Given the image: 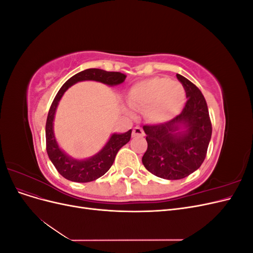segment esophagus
Returning <instances> with one entry per match:
<instances>
[{"label":"esophagus","mask_w":253,"mask_h":253,"mask_svg":"<svg viewBox=\"0 0 253 253\" xmlns=\"http://www.w3.org/2000/svg\"><path fill=\"white\" fill-rule=\"evenodd\" d=\"M144 135L143 133V129L139 126H135L134 129H133V133H132V136L133 137H142Z\"/></svg>","instance_id":"esophagus-1"}]
</instances>
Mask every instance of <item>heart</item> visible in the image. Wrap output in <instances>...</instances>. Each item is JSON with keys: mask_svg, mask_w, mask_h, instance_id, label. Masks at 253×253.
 I'll return each mask as SVG.
<instances>
[{"mask_svg": "<svg viewBox=\"0 0 253 253\" xmlns=\"http://www.w3.org/2000/svg\"><path fill=\"white\" fill-rule=\"evenodd\" d=\"M185 101L186 91L181 84L165 77L137 82L126 94L129 108L136 111L143 110L145 118L155 124L175 118Z\"/></svg>", "mask_w": 253, "mask_h": 253, "instance_id": "1", "label": "heart"}]
</instances>
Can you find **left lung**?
Masks as SVG:
<instances>
[{"instance_id": "left-lung-1", "label": "left lung", "mask_w": 253, "mask_h": 253, "mask_svg": "<svg viewBox=\"0 0 253 253\" xmlns=\"http://www.w3.org/2000/svg\"><path fill=\"white\" fill-rule=\"evenodd\" d=\"M176 77L188 100L179 115L170 121L143 126L148 149L142 164L149 172L164 179H181L202 166L212 134L208 106L202 91L183 76Z\"/></svg>"}]
</instances>
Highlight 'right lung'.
I'll return each mask as SVG.
<instances>
[{
    "mask_svg": "<svg viewBox=\"0 0 253 253\" xmlns=\"http://www.w3.org/2000/svg\"><path fill=\"white\" fill-rule=\"evenodd\" d=\"M126 78L125 74L118 72H106L99 68H88L73 76L59 89L50 105L47 115L45 134H46V151L52 165L64 178L75 182H88L101 177L112 167L118 151L131 139L132 129L124 134L114 133L104 147L97 154L86 159H75L61 150L53 134V119L59 101L63 94L79 81L93 80L114 86L122 83Z\"/></svg>",
    "mask_w": 253,
    "mask_h": 253,
    "instance_id": "obj_1",
    "label": "right lung"
}]
</instances>
